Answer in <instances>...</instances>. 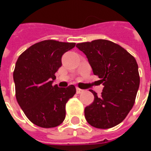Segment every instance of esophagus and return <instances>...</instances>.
<instances>
[{"label": "esophagus", "instance_id": "34e87169", "mask_svg": "<svg viewBox=\"0 0 151 151\" xmlns=\"http://www.w3.org/2000/svg\"><path fill=\"white\" fill-rule=\"evenodd\" d=\"M83 91H83V90H82V89L77 88V94H81V93H82Z\"/></svg>", "mask_w": 151, "mask_h": 151}]
</instances>
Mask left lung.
Instances as JSON below:
<instances>
[{"label": "left lung", "instance_id": "1", "mask_svg": "<svg viewBox=\"0 0 151 151\" xmlns=\"http://www.w3.org/2000/svg\"><path fill=\"white\" fill-rule=\"evenodd\" d=\"M95 75L101 78V96L90 90L94 102L85 108V118L91 126L110 129L122 122L133 108L139 88L138 65L135 58L111 41L96 40L78 43Z\"/></svg>", "mask_w": 151, "mask_h": 151}]
</instances>
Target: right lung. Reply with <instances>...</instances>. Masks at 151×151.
Returning a JSON list of instances; mask_svg holds the SVG:
<instances>
[{
	"label": "right lung",
	"mask_w": 151,
	"mask_h": 151,
	"mask_svg": "<svg viewBox=\"0 0 151 151\" xmlns=\"http://www.w3.org/2000/svg\"><path fill=\"white\" fill-rule=\"evenodd\" d=\"M75 43L43 40L31 46L18 57L14 71L18 104L31 122L42 128L60 125L65 118V104L76 93L73 85L52 86L55 73L62 65L64 53Z\"/></svg>",
	"instance_id": "obj_1"
}]
</instances>
